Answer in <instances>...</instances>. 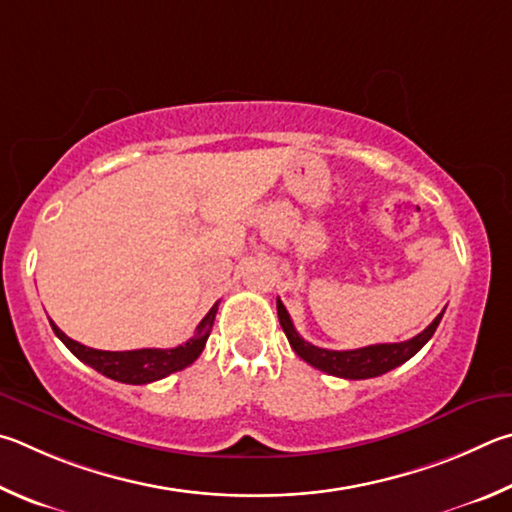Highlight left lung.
<instances>
[{"instance_id": "obj_1", "label": "left lung", "mask_w": 512, "mask_h": 512, "mask_svg": "<svg viewBox=\"0 0 512 512\" xmlns=\"http://www.w3.org/2000/svg\"><path fill=\"white\" fill-rule=\"evenodd\" d=\"M276 310H279V321L285 337H288L290 346L294 348L303 362H308L315 369L324 371L328 375H335V378H346V380H369L378 378L382 373H389L396 366L405 364L409 357H414L420 348H423L432 335L436 333L438 324H441L443 312L438 315L432 324H429L423 333L416 337L407 339V342L400 344H373L364 348H355V351H328V348H319L303 339L297 328H294L288 310L276 299Z\"/></svg>"}]
</instances>
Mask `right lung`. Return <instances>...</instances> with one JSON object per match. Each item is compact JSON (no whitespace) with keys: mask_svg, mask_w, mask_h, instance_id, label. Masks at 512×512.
Instances as JSON below:
<instances>
[{"mask_svg":"<svg viewBox=\"0 0 512 512\" xmlns=\"http://www.w3.org/2000/svg\"><path fill=\"white\" fill-rule=\"evenodd\" d=\"M215 312H218V303L206 312V317L200 321L195 335L188 339L186 344L175 348H139V351H96L74 342L67 337L62 330L53 324L51 328L56 337L65 344L71 353H74L80 362L92 366L98 373H103L105 378H112L116 382L125 384H148L166 378L170 373H177L186 369L188 364H193L200 353L204 351L206 339L211 335Z\"/></svg>","mask_w":512,"mask_h":512,"instance_id":"obj_1","label":"right lung"}]
</instances>
